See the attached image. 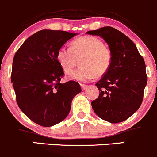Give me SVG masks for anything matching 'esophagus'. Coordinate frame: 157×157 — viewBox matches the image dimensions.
I'll return each instance as SVG.
<instances>
[{"label": "esophagus", "mask_w": 157, "mask_h": 157, "mask_svg": "<svg viewBox=\"0 0 157 157\" xmlns=\"http://www.w3.org/2000/svg\"><path fill=\"white\" fill-rule=\"evenodd\" d=\"M80 86H81V89L82 90H85L88 87L87 85H86V84H82V83H80Z\"/></svg>", "instance_id": "obj_1"}]
</instances>
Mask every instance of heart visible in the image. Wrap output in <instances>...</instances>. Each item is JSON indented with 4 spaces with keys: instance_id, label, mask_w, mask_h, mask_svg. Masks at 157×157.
Instances as JSON below:
<instances>
[{
    "instance_id": "1",
    "label": "heart",
    "mask_w": 157,
    "mask_h": 157,
    "mask_svg": "<svg viewBox=\"0 0 157 157\" xmlns=\"http://www.w3.org/2000/svg\"><path fill=\"white\" fill-rule=\"evenodd\" d=\"M80 58V66L71 74L70 77L78 81H86L108 71L113 54L101 39L91 36L75 39L71 48L61 47L56 53L58 63L67 74L75 68Z\"/></svg>"
}]
</instances>
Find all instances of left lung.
Masks as SVG:
<instances>
[{"instance_id":"left-lung-1","label":"left lung","mask_w":157,"mask_h":157,"mask_svg":"<svg viewBox=\"0 0 157 157\" xmlns=\"http://www.w3.org/2000/svg\"><path fill=\"white\" fill-rule=\"evenodd\" d=\"M87 34L99 36L113 54L109 69L95 86L99 96L92 101L96 115L110 123L130 118L140 107L147 85L145 63L131 39L112 27H104Z\"/></svg>"}]
</instances>
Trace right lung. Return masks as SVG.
I'll use <instances>...</instances> for the list:
<instances>
[{
	"mask_svg": "<svg viewBox=\"0 0 157 157\" xmlns=\"http://www.w3.org/2000/svg\"><path fill=\"white\" fill-rule=\"evenodd\" d=\"M77 33L42 30L21 44L13 62L11 81L18 106L25 114L42 127L59 123L69 113L71 101L81 92L77 82L61 83L64 71L56 53Z\"/></svg>",
	"mask_w": 157,
	"mask_h": 157,
	"instance_id": "1",
	"label": "right lung"
}]
</instances>
